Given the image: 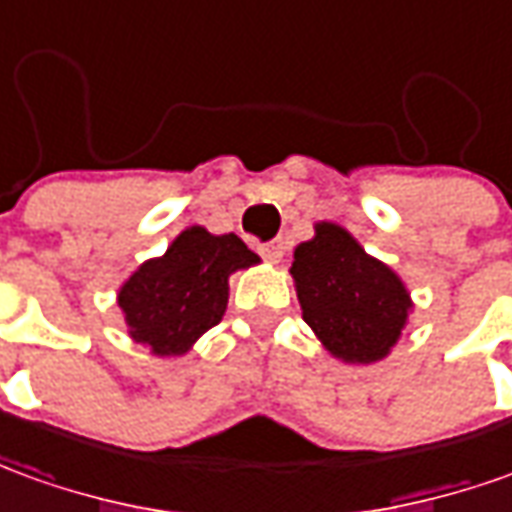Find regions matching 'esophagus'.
<instances>
[{"label": "esophagus", "instance_id": "obj_1", "mask_svg": "<svg viewBox=\"0 0 512 512\" xmlns=\"http://www.w3.org/2000/svg\"><path fill=\"white\" fill-rule=\"evenodd\" d=\"M285 249H288L285 241H282V238H274V241H268V244L260 246V255L266 257L268 263H280L282 255H285Z\"/></svg>", "mask_w": 512, "mask_h": 512}]
</instances>
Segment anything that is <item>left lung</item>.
Segmentation results:
<instances>
[{"instance_id":"obj_1","label":"left lung","mask_w":512,"mask_h":512,"mask_svg":"<svg viewBox=\"0 0 512 512\" xmlns=\"http://www.w3.org/2000/svg\"><path fill=\"white\" fill-rule=\"evenodd\" d=\"M302 316L332 355L374 363L391 352L410 310L402 280L368 257L338 224H316V238L296 246L291 266Z\"/></svg>"}]
</instances>
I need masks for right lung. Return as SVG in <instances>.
Masks as SVG:
<instances>
[{
    "instance_id": "1",
    "label": "right lung",
    "mask_w": 512,
    "mask_h": 512,
    "mask_svg": "<svg viewBox=\"0 0 512 512\" xmlns=\"http://www.w3.org/2000/svg\"><path fill=\"white\" fill-rule=\"evenodd\" d=\"M257 260L260 257L232 232L185 230L166 255L146 260L119 291L130 335L155 355L188 352L191 343L224 316L232 271Z\"/></svg>"
}]
</instances>
